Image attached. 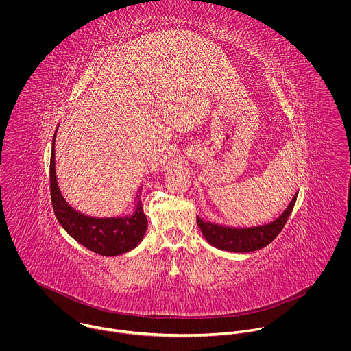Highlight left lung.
Masks as SVG:
<instances>
[{"label":"left lung","instance_id":"obj_1","mask_svg":"<svg viewBox=\"0 0 351 351\" xmlns=\"http://www.w3.org/2000/svg\"><path fill=\"white\" fill-rule=\"evenodd\" d=\"M298 199V193L289 202L288 208L280 215L274 221L263 226H255L247 228H235L227 227L221 224H215L210 221L201 220L197 216V226L205 241L220 250L231 251V252H251L259 250L267 246L274 238L281 232L288 217L292 213L295 202Z\"/></svg>","mask_w":351,"mask_h":351}]
</instances>
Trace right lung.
<instances>
[{
	"label": "right lung",
	"mask_w": 351,
	"mask_h": 351,
	"mask_svg": "<svg viewBox=\"0 0 351 351\" xmlns=\"http://www.w3.org/2000/svg\"><path fill=\"white\" fill-rule=\"evenodd\" d=\"M55 135L51 150L50 189L52 208L59 224L80 245L104 256H114L135 249L142 242L147 230V217L139 196L135 212L130 216L92 217L75 210L63 199L58 186L55 173Z\"/></svg>",
	"instance_id": "add662e5"
}]
</instances>
